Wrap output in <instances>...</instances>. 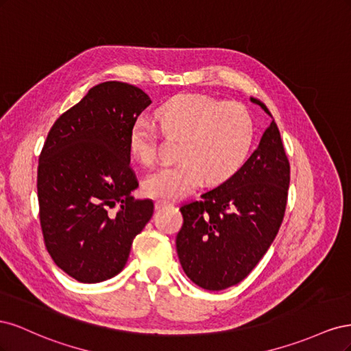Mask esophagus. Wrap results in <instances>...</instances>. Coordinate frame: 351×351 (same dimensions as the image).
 <instances>
[{
	"instance_id": "obj_1",
	"label": "esophagus",
	"mask_w": 351,
	"mask_h": 351,
	"mask_svg": "<svg viewBox=\"0 0 351 351\" xmlns=\"http://www.w3.org/2000/svg\"><path fill=\"white\" fill-rule=\"evenodd\" d=\"M168 205H171V202H167V200H156L155 202V209H162Z\"/></svg>"
}]
</instances>
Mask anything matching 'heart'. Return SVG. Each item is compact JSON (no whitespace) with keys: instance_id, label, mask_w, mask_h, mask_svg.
Wrapping results in <instances>:
<instances>
[{"instance_id":"obj_1","label":"heart","mask_w":351,"mask_h":351,"mask_svg":"<svg viewBox=\"0 0 351 351\" xmlns=\"http://www.w3.org/2000/svg\"><path fill=\"white\" fill-rule=\"evenodd\" d=\"M161 132L168 139L182 141V162L156 169L143 182L146 195L178 199L204 180L221 184L246 162L254 139L252 115L240 102H219L200 93H182L155 111ZM129 147L137 161L151 165L156 159L158 136L146 121L132 127Z\"/></svg>"}]
</instances>
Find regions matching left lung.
<instances>
[{
    "mask_svg": "<svg viewBox=\"0 0 351 351\" xmlns=\"http://www.w3.org/2000/svg\"><path fill=\"white\" fill-rule=\"evenodd\" d=\"M250 101L269 114L263 102ZM289 186L290 162L272 120L234 176L180 208L183 227L176 246L187 277L209 291L246 278L281 227Z\"/></svg>",
    "mask_w": 351,
    "mask_h": 351,
    "instance_id": "8db88e82",
    "label": "left lung"
}]
</instances>
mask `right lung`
Returning a JSON list of instances; mask_svg holds the SVG:
<instances>
[{
	"label": "right lung",
	"mask_w": 351,
	"mask_h": 351,
	"mask_svg": "<svg viewBox=\"0 0 351 351\" xmlns=\"http://www.w3.org/2000/svg\"><path fill=\"white\" fill-rule=\"evenodd\" d=\"M151 98L129 83L93 86L51 127L39 155L42 234L60 269L84 284L110 280L129 259L154 202L132 196L129 136Z\"/></svg>",
	"instance_id": "1"
}]
</instances>
